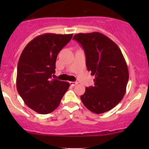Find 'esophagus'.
I'll return each mask as SVG.
<instances>
[{"label": "esophagus", "instance_id": "1", "mask_svg": "<svg viewBox=\"0 0 149 149\" xmlns=\"http://www.w3.org/2000/svg\"><path fill=\"white\" fill-rule=\"evenodd\" d=\"M70 84L72 85V86H75V85L78 84V83L77 82H70Z\"/></svg>", "mask_w": 149, "mask_h": 149}]
</instances>
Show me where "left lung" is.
I'll return each mask as SVG.
<instances>
[{"label": "left lung", "instance_id": "8db88e82", "mask_svg": "<svg viewBox=\"0 0 149 149\" xmlns=\"http://www.w3.org/2000/svg\"><path fill=\"white\" fill-rule=\"evenodd\" d=\"M73 39L83 47L87 70L95 76L94 85L85 88L81 101L93 113H106L125 93L129 71L125 58L117 44L100 32L76 34Z\"/></svg>", "mask_w": 149, "mask_h": 149}]
</instances>
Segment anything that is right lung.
<instances>
[{"label": "right lung", "instance_id": "add662e5", "mask_svg": "<svg viewBox=\"0 0 149 149\" xmlns=\"http://www.w3.org/2000/svg\"><path fill=\"white\" fill-rule=\"evenodd\" d=\"M72 35L41 34L28 42L22 52L16 86L24 103L36 113L45 115L54 111L69 88V83L52 78L57 56Z\"/></svg>", "mask_w": 149, "mask_h": 149}]
</instances>
